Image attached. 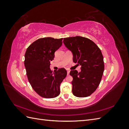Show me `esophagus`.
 Masks as SVG:
<instances>
[{
    "label": "esophagus",
    "instance_id": "obj_1",
    "mask_svg": "<svg viewBox=\"0 0 129 129\" xmlns=\"http://www.w3.org/2000/svg\"><path fill=\"white\" fill-rule=\"evenodd\" d=\"M69 73H70V71H69V70H68V71H67V75H69Z\"/></svg>",
    "mask_w": 129,
    "mask_h": 129
}]
</instances>
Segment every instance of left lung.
Segmentation results:
<instances>
[{
	"label": "left lung",
	"instance_id": "obj_1",
	"mask_svg": "<svg viewBox=\"0 0 129 129\" xmlns=\"http://www.w3.org/2000/svg\"><path fill=\"white\" fill-rule=\"evenodd\" d=\"M63 44L73 55V61L80 65L81 71L70 72L73 95L85 97L94 92L100 83L104 66L103 57L100 49L88 38L76 36L63 39Z\"/></svg>",
	"mask_w": 129,
	"mask_h": 129
}]
</instances>
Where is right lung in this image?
Instances as JSON below:
<instances>
[{
    "label": "right lung",
    "mask_w": 129,
    "mask_h": 129,
    "mask_svg": "<svg viewBox=\"0 0 129 129\" xmlns=\"http://www.w3.org/2000/svg\"><path fill=\"white\" fill-rule=\"evenodd\" d=\"M63 39L48 37L39 39L27 48L24 64L31 86L38 95L46 99L59 95L60 86L67 76V71L60 68L52 72L50 62L61 46Z\"/></svg>",
    "instance_id": "obj_1"
}]
</instances>
